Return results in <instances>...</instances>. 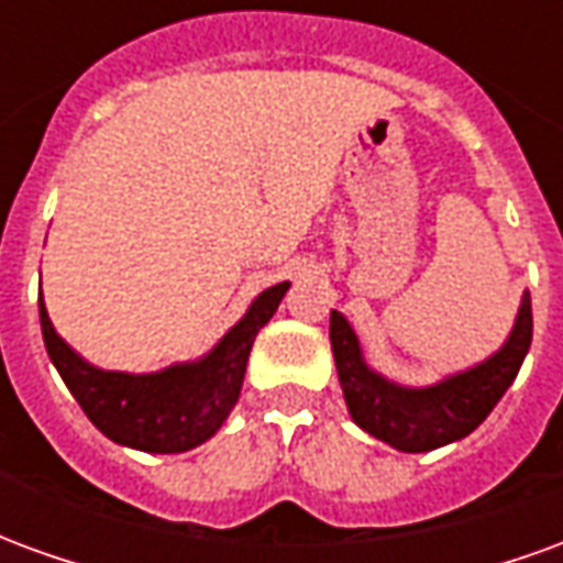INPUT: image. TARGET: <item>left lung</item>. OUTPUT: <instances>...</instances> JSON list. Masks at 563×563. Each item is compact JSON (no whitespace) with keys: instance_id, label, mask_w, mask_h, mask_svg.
I'll use <instances>...</instances> for the list:
<instances>
[{"instance_id":"obj_1","label":"left lung","mask_w":563,"mask_h":563,"mask_svg":"<svg viewBox=\"0 0 563 563\" xmlns=\"http://www.w3.org/2000/svg\"><path fill=\"white\" fill-rule=\"evenodd\" d=\"M531 295H521L519 317L507 343L479 365L459 371L424 389L398 386L367 367L358 338L343 313L331 310V353L343 398L358 428L401 452H431L479 428L504 391L512 386L531 350Z\"/></svg>"}]
</instances>
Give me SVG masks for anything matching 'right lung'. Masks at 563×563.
<instances>
[{
	"label": "right lung",
	"mask_w": 563,
	"mask_h": 563,
	"mask_svg": "<svg viewBox=\"0 0 563 563\" xmlns=\"http://www.w3.org/2000/svg\"><path fill=\"white\" fill-rule=\"evenodd\" d=\"M286 289L289 283H277L258 295L241 322L205 358L156 374H123L90 365L56 334L44 298H38V317L47 355L87 419L120 446L168 455L201 446L229 419L244 386L253 341L280 307Z\"/></svg>",
	"instance_id": "1"
}]
</instances>
